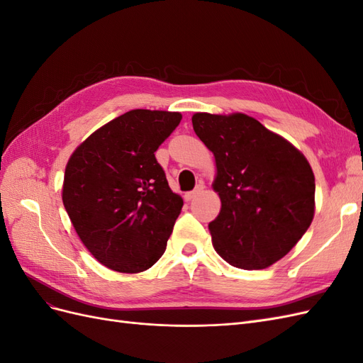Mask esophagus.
Here are the masks:
<instances>
[{"mask_svg":"<svg viewBox=\"0 0 363 363\" xmlns=\"http://www.w3.org/2000/svg\"><path fill=\"white\" fill-rule=\"evenodd\" d=\"M204 191V183H199L195 186V189L192 191V192H188L184 195V199H186V201H191V200H194V199H196V196H199L201 192Z\"/></svg>","mask_w":363,"mask_h":363,"instance_id":"34e87169","label":"esophagus"}]
</instances>
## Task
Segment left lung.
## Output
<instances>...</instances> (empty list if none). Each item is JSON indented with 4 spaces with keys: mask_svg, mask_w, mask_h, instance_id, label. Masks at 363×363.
I'll use <instances>...</instances> for the list:
<instances>
[{
    "mask_svg": "<svg viewBox=\"0 0 363 363\" xmlns=\"http://www.w3.org/2000/svg\"><path fill=\"white\" fill-rule=\"evenodd\" d=\"M194 131L213 152L219 215L208 224L232 267L263 269L298 242L315 213V175L291 142L244 113H195Z\"/></svg>",
    "mask_w": 363,
    "mask_h": 363,
    "instance_id": "obj_1",
    "label": "left lung"
}]
</instances>
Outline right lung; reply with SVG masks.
I'll list each match as a JSON object with an SVG mask.
<instances>
[{"instance_id":"add662e5","label":"right lung","mask_w":363,"mask_h":363,"mask_svg":"<svg viewBox=\"0 0 363 363\" xmlns=\"http://www.w3.org/2000/svg\"><path fill=\"white\" fill-rule=\"evenodd\" d=\"M182 113L136 108L77 147L65 169L62 200L77 235L104 267L136 274L167 250L183 200L155 152Z\"/></svg>"}]
</instances>
